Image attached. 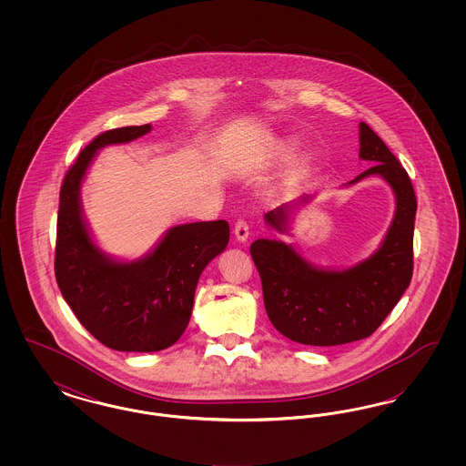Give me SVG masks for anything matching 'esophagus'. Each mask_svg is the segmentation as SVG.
Masks as SVG:
<instances>
[{
  "label": "esophagus",
  "instance_id": "34e87169",
  "mask_svg": "<svg viewBox=\"0 0 466 466\" xmlns=\"http://www.w3.org/2000/svg\"><path fill=\"white\" fill-rule=\"evenodd\" d=\"M234 234H236V239H238L239 243H246L248 238H249V227H248V223L244 222V220H238L236 225H234Z\"/></svg>",
  "mask_w": 466,
  "mask_h": 466
}]
</instances>
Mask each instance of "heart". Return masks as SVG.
Wrapping results in <instances>:
<instances>
[{
	"instance_id": "heart-1",
	"label": "heart",
	"mask_w": 466,
	"mask_h": 466,
	"mask_svg": "<svg viewBox=\"0 0 466 466\" xmlns=\"http://www.w3.org/2000/svg\"><path fill=\"white\" fill-rule=\"evenodd\" d=\"M295 150H297V145H295V141H291V139H287V141H283V143L279 145V154L283 157L293 156Z\"/></svg>"
}]
</instances>
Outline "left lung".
<instances>
[{
	"label": "left lung",
	"instance_id": "1",
	"mask_svg": "<svg viewBox=\"0 0 466 466\" xmlns=\"http://www.w3.org/2000/svg\"><path fill=\"white\" fill-rule=\"evenodd\" d=\"M360 158L372 162V167L348 185L367 177H384L397 198L393 223L372 257L344 270H330L312 266L283 241L257 239L249 246L262 279L267 316L293 342L339 346L370 337L410 283L418 209L410 177L365 122L360 124ZM289 209L279 206L268 211L266 222L287 232Z\"/></svg>",
	"mask_w": 466,
	"mask_h": 466
}]
</instances>
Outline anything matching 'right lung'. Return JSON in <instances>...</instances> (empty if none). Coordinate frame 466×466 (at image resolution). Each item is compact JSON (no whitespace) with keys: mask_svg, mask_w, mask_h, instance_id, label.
Returning a JSON list of instances; mask_svg holds the SVG:
<instances>
[{"mask_svg":"<svg viewBox=\"0 0 466 466\" xmlns=\"http://www.w3.org/2000/svg\"><path fill=\"white\" fill-rule=\"evenodd\" d=\"M152 126H129L96 136L69 167L59 196L56 279L78 321L115 351L152 353L173 346L194 308L200 272L228 244L225 220L177 225L156 249L118 262L90 239L80 187L92 158L106 145L129 143Z\"/></svg>","mask_w":466,"mask_h":466,"instance_id":"right-lung-1","label":"right lung"}]
</instances>
